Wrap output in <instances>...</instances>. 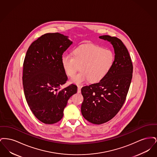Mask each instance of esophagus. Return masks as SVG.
Instances as JSON below:
<instances>
[{
	"mask_svg": "<svg viewBox=\"0 0 157 157\" xmlns=\"http://www.w3.org/2000/svg\"><path fill=\"white\" fill-rule=\"evenodd\" d=\"M81 87H82V86H81V85H78V93H80V92H81Z\"/></svg>",
	"mask_w": 157,
	"mask_h": 157,
	"instance_id": "34e87169",
	"label": "esophagus"
}]
</instances>
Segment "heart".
Here are the masks:
<instances>
[{
    "instance_id": "heart-1",
    "label": "heart",
    "mask_w": 157,
    "mask_h": 157,
    "mask_svg": "<svg viewBox=\"0 0 157 157\" xmlns=\"http://www.w3.org/2000/svg\"><path fill=\"white\" fill-rule=\"evenodd\" d=\"M70 53L63 55L62 65L67 75L72 76L78 71L81 72L74 76L71 81L81 84L89 80L97 82L104 79L111 70L115 59L114 54L109 49L93 44L81 45Z\"/></svg>"
}]
</instances>
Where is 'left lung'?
I'll return each instance as SVG.
<instances>
[{"label": "left lung", "mask_w": 157, "mask_h": 157, "mask_svg": "<svg viewBox=\"0 0 157 157\" xmlns=\"http://www.w3.org/2000/svg\"><path fill=\"white\" fill-rule=\"evenodd\" d=\"M114 48L115 59L108 74L99 82L81 89V112L85 119L102 124L113 118L124 104L132 78L133 65L126 46L117 37L100 36Z\"/></svg>", "instance_id": "obj_1"}]
</instances>
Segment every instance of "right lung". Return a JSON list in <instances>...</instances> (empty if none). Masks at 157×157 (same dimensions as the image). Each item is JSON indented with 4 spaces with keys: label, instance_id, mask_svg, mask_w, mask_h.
<instances>
[{
    "label": "right lung",
    "instance_id": "obj_1",
    "mask_svg": "<svg viewBox=\"0 0 157 157\" xmlns=\"http://www.w3.org/2000/svg\"><path fill=\"white\" fill-rule=\"evenodd\" d=\"M67 37L59 33L43 35L30 45L24 59L25 96L33 115L46 124L62 118L68 99L77 92L74 84L60 90L67 80L61 62L63 53L72 44Z\"/></svg>",
    "mask_w": 157,
    "mask_h": 157
}]
</instances>
